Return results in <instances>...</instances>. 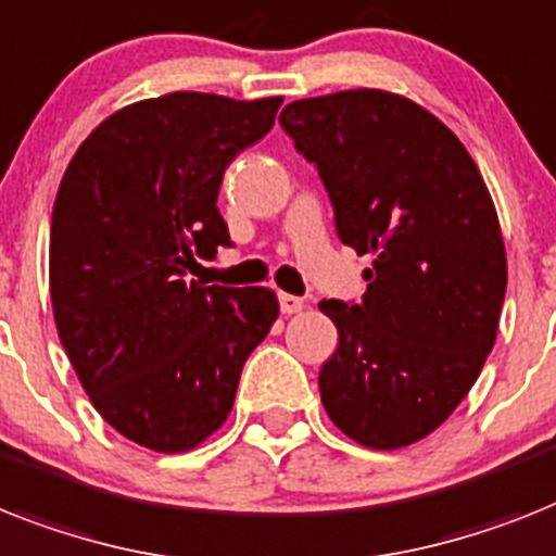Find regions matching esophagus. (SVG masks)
I'll list each match as a JSON object with an SVG mask.
<instances>
[{"mask_svg": "<svg viewBox=\"0 0 556 556\" xmlns=\"http://www.w3.org/2000/svg\"><path fill=\"white\" fill-rule=\"evenodd\" d=\"M278 304H281L283 315H295V312L304 309V298L289 295V292H278Z\"/></svg>", "mask_w": 556, "mask_h": 556, "instance_id": "34e87169", "label": "esophagus"}]
</instances>
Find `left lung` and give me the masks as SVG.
<instances>
[{"mask_svg":"<svg viewBox=\"0 0 556 556\" xmlns=\"http://www.w3.org/2000/svg\"><path fill=\"white\" fill-rule=\"evenodd\" d=\"M278 122L318 167L338 238L371 255L361 304L320 301L338 327L324 409L361 446H412L460 406L497 338L508 273L489 187L406 96L341 90L287 104Z\"/></svg>","mask_w":556,"mask_h":556,"instance_id":"obj_1","label":"left lung"}]
</instances>
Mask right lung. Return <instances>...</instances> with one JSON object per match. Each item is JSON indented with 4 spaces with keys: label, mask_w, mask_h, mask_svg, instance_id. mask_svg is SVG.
Segmentation results:
<instances>
[{
    "label": "right lung",
    "mask_w": 556,
    "mask_h": 556,
    "mask_svg": "<svg viewBox=\"0 0 556 556\" xmlns=\"http://www.w3.org/2000/svg\"><path fill=\"white\" fill-rule=\"evenodd\" d=\"M281 102L144 99L104 118L64 169L50 222L59 341L96 412L139 446L190 452L218 432L278 318L273 289L187 273L232 247L215 206L224 169L273 130Z\"/></svg>",
    "instance_id": "right-lung-1"
}]
</instances>
